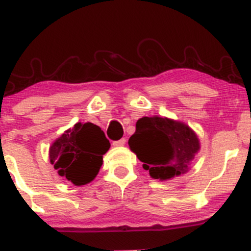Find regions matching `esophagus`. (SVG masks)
<instances>
[{"mask_svg":"<svg viewBox=\"0 0 251 251\" xmlns=\"http://www.w3.org/2000/svg\"><path fill=\"white\" fill-rule=\"evenodd\" d=\"M126 138H121V139H119V141L113 142V146H115V148H118V146H123L126 144Z\"/></svg>","mask_w":251,"mask_h":251,"instance_id":"1","label":"esophagus"}]
</instances>
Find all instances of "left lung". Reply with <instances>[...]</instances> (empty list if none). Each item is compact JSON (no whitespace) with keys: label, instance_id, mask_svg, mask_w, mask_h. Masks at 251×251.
I'll use <instances>...</instances> for the list:
<instances>
[{"label":"left lung","instance_id":"1","mask_svg":"<svg viewBox=\"0 0 251 251\" xmlns=\"http://www.w3.org/2000/svg\"><path fill=\"white\" fill-rule=\"evenodd\" d=\"M130 150L151 177L168 180L184 174L200 151V139L184 123L167 118H142L129 138Z\"/></svg>","mask_w":251,"mask_h":251}]
</instances>
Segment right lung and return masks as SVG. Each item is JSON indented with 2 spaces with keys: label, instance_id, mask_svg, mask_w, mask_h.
I'll return each mask as SVG.
<instances>
[{
  "label": "right lung",
  "instance_id": "add662e5",
  "mask_svg": "<svg viewBox=\"0 0 251 251\" xmlns=\"http://www.w3.org/2000/svg\"><path fill=\"white\" fill-rule=\"evenodd\" d=\"M109 148L110 143L99 126L78 122L51 144L50 160L60 176L75 185H84L99 173L102 155Z\"/></svg>",
  "mask_w": 251,
  "mask_h": 251
}]
</instances>
